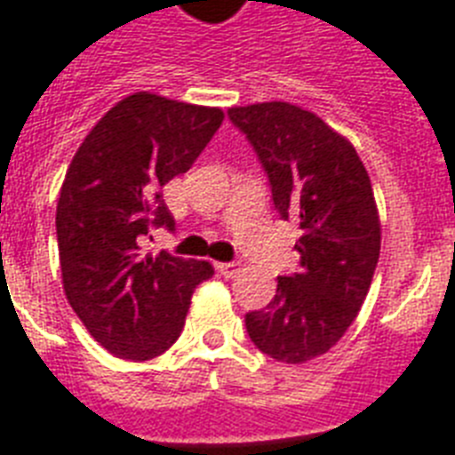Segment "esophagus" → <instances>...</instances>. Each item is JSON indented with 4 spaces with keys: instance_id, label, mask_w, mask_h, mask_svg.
<instances>
[{
    "instance_id": "1",
    "label": "esophagus",
    "mask_w": 455,
    "mask_h": 455,
    "mask_svg": "<svg viewBox=\"0 0 455 455\" xmlns=\"http://www.w3.org/2000/svg\"><path fill=\"white\" fill-rule=\"evenodd\" d=\"M217 271H220L224 278H234L238 271H241V262H220L217 264Z\"/></svg>"
}]
</instances>
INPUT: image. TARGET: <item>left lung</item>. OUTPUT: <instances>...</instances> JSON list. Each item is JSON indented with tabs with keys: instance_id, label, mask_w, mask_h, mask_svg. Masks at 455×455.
<instances>
[{
	"instance_id": "8db88e82",
	"label": "left lung",
	"mask_w": 455,
	"mask_h": 455,
	"mask_svg": "<svg viewBox=\"0 0 455 455\" xmlns=\"http://www.w3.org/2000/svg\"><path fill=\"white\" fill-rule=\"evenodd\" d=\"M228 117L255 148L278 214L302 228L299 271L278 278L245 328L271 359L304 363L338 345L368 295L380 257L373 186L354 146L311 110L267 101Z\"/></svg>"
}]
</instances>
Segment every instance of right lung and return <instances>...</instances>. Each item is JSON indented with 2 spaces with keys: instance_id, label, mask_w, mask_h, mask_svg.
I'll return each instance as SVG.
<instances>
[{
  "instance_id": "right-lung-1",
  "label": "right lung",
  "mask_w": 455,
  "mask_h": 455,
  "mask_svg": "<svg viewBox=\"0 0 455 455\" xmlns=\"http://www.w3.org/2000/svg\"><path fill=\"white\" fill-rule=\"evenodd\" d=\"M224 110L134 92L94 124L60 186L56 235L63 291L92 338L120 359L148 361L177 342L210 262L141 255L151 227L174 228L163 200L191 170Z\"/></svg>"
}]
</instances>
